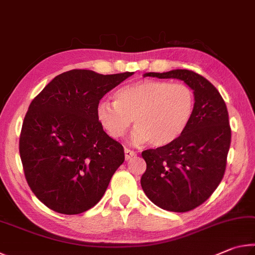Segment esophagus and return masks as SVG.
Here are the masks:
<instances>
[{
    "instance_id": "34e87169",
    "label": "esophagus",
    "mask_w": 255,
    "mask_h": 255,
    "mask_svg": "<svg viewBox=\"0 0 255 255\" xmlns=\"http://www.w3.org/2000/svg\"><path fill=\"white\" fill-rule=\"evenodd\" d=\"M136 155V153L133 152V150H130L129 148H125V158H126V161L128 159H130L131 157H133Z\"/></svg>"
}]
</instances>
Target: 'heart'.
Wrapping results in <instances>:
<instances>
[{
    "label": "heart",
    "mask_w": 255,
    "mask_h": 255,
    "mask_svg": "<svg viewBox=\"0 0 255 255\" xmlns=\"http://www.w3.org/2000/svg\"><path fill=\"white\" fill-rule=\"evenodd\" d=\"M115 102L102 100L97 119L114 139L122 138L133 120L130 139L164 147L185 131L195 110V94L183 83L141 80L124 85L114 94Z\"/></svg>",
    "instance_id": "b5f03b06"
}]
</instances>
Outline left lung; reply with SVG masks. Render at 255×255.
I'll use <instances>...</instances> for the list:
<instances>
[{"label":"left lung","instance_id":"1","mask_svg":"<svg viewBox=\"0 0 255 255\" xmlns=\"http://www.w3.org/2000/svg\"><path fill=\"white\" fill-rule=\"evenodd\" d=\"M144 76L183 81L195 94V110L174 143L141 153L146 171L140 184L159 208L185 213L208 199L225 173L231 145L228 111L218 90L197 73L172 70Z\"/></svg>","mask_w":255,"mask_h":255}]
</instances>
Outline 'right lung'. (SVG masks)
I'll return each instance as SVG.
<instances>
[{
  "instance_id": "obj_1",
  "label": "right lung",
  "mask_w": 255,
  "mask_h": 255,
  "mask_svg": "<svg viewBox=\"0 0 255 255\" xmlns=\"http://www.w3.org/2000/svg\"><path fill=\"white\" fill-rule=\"evenodd\" d=\"M132 74L72 70L51 80L30 103L20 157L30 189L51 210L84 213L105 195L125 153L99 124L97 106Z\"/></svg>"
}]
</instances>
